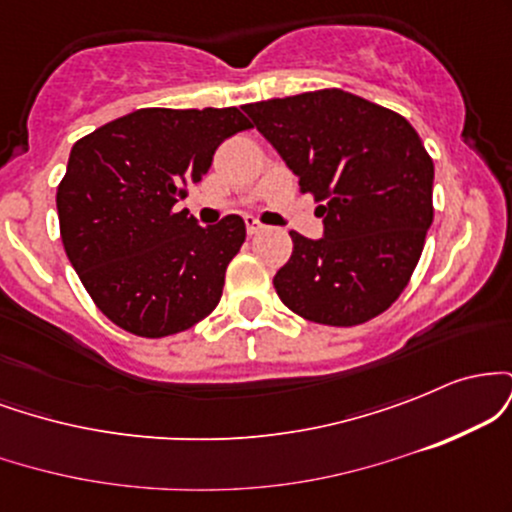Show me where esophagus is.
I'll return each instance as SVG.
<instances>
[{"label": "esophagus", "mask_w": 512, "mask_h": 512, "mask_svg": "<svg viewBox=\"0 0 512 512\" xmlns=\"http://www.w3.org/2000/svg\"><path fill=\"white\" fill-rule=\"evenodd\" d=\"M245 226H248V236H257V233L264 231V223L257 221L255 216H248V219H245Z\"/></svg>", "instance_id": "esophagus-1"}]
</instances>
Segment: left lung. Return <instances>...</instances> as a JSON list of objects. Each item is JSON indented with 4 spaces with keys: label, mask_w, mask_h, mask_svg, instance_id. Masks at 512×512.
<instances>
[{
    "label": "left lung",
    "mask_w": 512,
    "mask_h": 512,
    "mask_svg": "<svg viewBox=\"0 0 512 512\" xmlns=\"http://www.w3.org/2000/svg\"><path fill=\"white\" fill-rule=\"evenodd\" d=\"M245 113L325 219L320 240L291 231L293 252L274 276L281 303L330 327L385 313L433 223V161L416 129L342 88L250 103Z\"/></svg>",
    "instance_id": "1"
}]
</instances>
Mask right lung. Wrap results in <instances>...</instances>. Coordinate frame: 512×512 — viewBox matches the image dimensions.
I'll return each instance as SVG.
<instances>
[{
    "instance_id": "add662e5",
    "label": "right lung",
    "mask_w": 512,
    "mask_h": 512,
    "mask_svg": "<svg viewBox=\"0 0 512 512\" xmlns=\"http://www.w3.org/2000/svg\"><path fill=\"white\" fill-rule=\"evenodd\" d=\"M250 127L238 108H142L72 146L57 187L64 252L117 327L168 337L219 305L245 221L231 214L204 228L175 204L223 139Z\"/></svg>"
}]
</instances>
